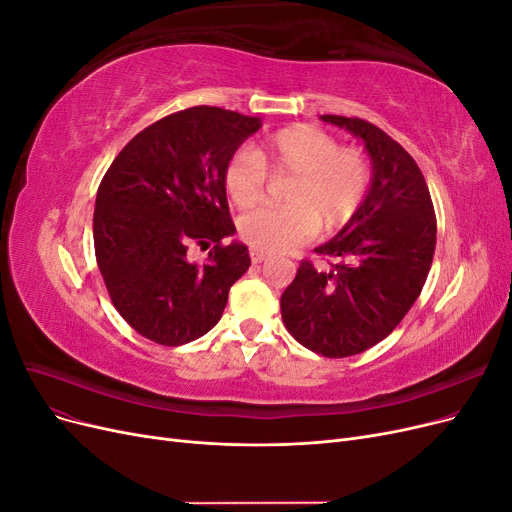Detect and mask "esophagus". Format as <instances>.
<instances>
[{
	"label": "esophagus",
	"instance_id": "34e87169",
	"mask_svg": "<svg viewBox=\"0 0 512 512\" xmlns=\"http://www.w3.org/2000/svg\"><path fill=\"white\" fill-rule=\"evenodd\" d=\"M250 258H252L254 265H260V262H265L269 258V254L267 252H260V250H252Z\"/></svg>",
	"mask_w": 512,
	"mask_h": 512
}]
</instances>
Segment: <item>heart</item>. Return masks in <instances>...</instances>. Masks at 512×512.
I'll return each mask as SVG.
<instances>
[{"label": "heart", "instance_id": "obj_1", "mask_svg": "<svg viewBox=\"0 0 512 512\" xmlns=\"http://www.w3.org/2000/svg\"><path fill=\"white\" fill-rule=\"evenodd\" d=\"M269 173H294L288 207L260 209L239 222L241 237L260 252H286L318 230H335L361 209L369 188V164L361 151L339 147L314 126L277 130L256 149H239L224 168V190L239 209L256 207Z\"/></svg>", "mask_w": 512, "mask_h": 512}]
</instances>
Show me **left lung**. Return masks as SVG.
<instances>
[{
	"label": "left lung",
	"instance_id": "8db88e82",
	"mask_svg": "<svg viewBox=\"0 0 512 512\" xmlns=\"http://www.w3.org/2000/svg\"><path fill=\"white\" fill-rule=\"evenodd\" d=\"M320 119L365 145L371 181L354 218L316 247L339 262L331 271L301 262L282 294V320L307 350L342 359L382 342L418 299L436 252V213L421 168L389 134L356 117Z\"/></svg>",
	"mask_w": 512,
	"mask_h": 512
}]
</instances>
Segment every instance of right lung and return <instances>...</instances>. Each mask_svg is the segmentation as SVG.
<instances>
[{
    "label": "right lung",
    "instance_id": "add662e5",
    "mask_svg": "<svg viewBox=\"0 0 512 512\" xmlns=\"http://www.w3.org/2000/svg\"><path fill=\"white\" fill-rule=\"evenodd\" d=\"M262 126L218 106H192L138 132L98 188L96 258L121 318L151 342L183 346L220 322L228 290L250 269L235 235L224 168ZM212 248L203 266L190 244Z\"/></svg>",
    "mask_w": 512,
    "mask_h": 512
}]
</instances>
